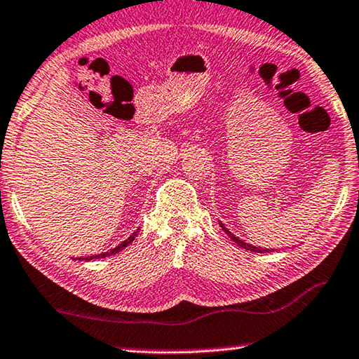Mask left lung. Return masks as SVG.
Instances as JSON below:
<instances>
[{
  "instance_id": "left-lung-1",
  "label": "left lung",
  "mask_w": 359,
  "mask_h": 359,
  "mask_svg": "<svg viewBox=\"0 0 359 359\" xmlns=\"http://www.w3.org/2000/svg\"><path fill=\"white\" fill-rule=\"evenodd\" d=\"M222 229H224V231L226 233V235H229L233 241H235L238 246H241L243 249H248V251H252V252H269V249H260V248H255V246H252V244H248V243H244V241H241L240 238H236L235 235H231V233L225 229L224 225H220Z\"/></svg>"
}]
</instances>
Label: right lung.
Here are the masks:
<instances>
[{
    "instance_id": "right-lung-1",
    "label": "right lung",
    "mask_w": 359,
    "mask_h": 359,
    "mask_svg": "<svg viewBox=\"0 0 359 359\" xmlns=\"http://www.w3.org/2000/svg\"><path fill=\"white\" fill-rule=\"evenodd\" d=\"M135 236H137V231H134V233H133V235H130V236L128 238V240H126V241H123L121 244H119V246H116L115 249H111V251H110V252H105V254H99V255H95V257H86V260H90V259H99V257H107V255H113V254H116V252H119V251H123V249H124V248H126V246H128V244H130V243H133V241L135 240ZM79 260H83V257H81V259H79Z\"/></svg>"
}]
</instances>
